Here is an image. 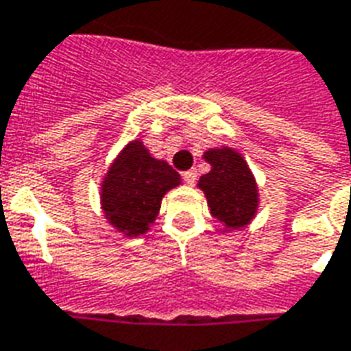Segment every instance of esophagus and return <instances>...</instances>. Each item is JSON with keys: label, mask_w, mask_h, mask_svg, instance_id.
<instances>
[{"label": "esophagus", "mask_w": 351, "mask_h": 351, "mask_svg": "<svg viewBox=\"0 0 351 351\" xmlns=\"http://www.w3.org/2000/svg\"><path fill=\"white\" fill-rule=\"evenodd\" d=\"M183 179H185L186 185H194V183H196V172H194V170H189V172L183 173Z\"/></svg>", "instance_id": "1"}]
</instances>
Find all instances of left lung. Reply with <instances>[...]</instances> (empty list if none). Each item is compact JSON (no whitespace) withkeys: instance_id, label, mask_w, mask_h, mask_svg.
Listing matches in <instances>:
<instances>
[{"instance_id":"obj_1","label":"left lung","mask_w":351,"mask_h":351,"mask_svg":"<svg viewBox=\"0 0 351 351\" xmlns=\"http://www.w3.org/2000/svg\"><path fill=\"white\" fill-rule=\"evenodd\" d=\"M204 159L210 170L197 181L204 191L213 218L222 223L226 233L254 222L259 210V185L252 168L237 149L229 146L209 147Z\"/></svg>"}]
</instances>
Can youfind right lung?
Segmentation results:
<instances>
[{"label":"right lung","instance_id":"1","mask_svg":"<svg viewBox=\"0 0 351 351\" xmlns=\"http://www.w3.org/2000/svg\"><path fill=\"white\" fill-rule=\"evenodd\" d=\"M181 185L166 160L155 159L144 142L135 138L122 147L99 185V204L110 228L128 239L149 231L166 192Z\"/></svg>","mask_w":351,"mask_h":351}]
</instances>
